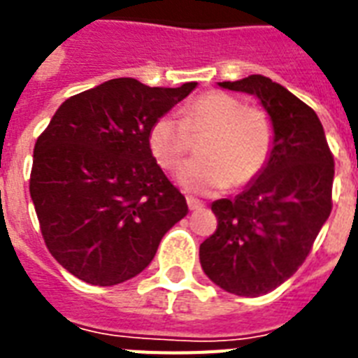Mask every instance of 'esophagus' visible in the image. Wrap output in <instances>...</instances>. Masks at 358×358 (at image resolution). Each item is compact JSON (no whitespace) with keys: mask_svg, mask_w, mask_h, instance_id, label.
<instances>
[{"mask_svg":"<svg viewBox=\"0 0 358 358\" xmlns=\"http://www.w3.org/2000/svg\"><path fill=\"white\" fill-rule=\"evenodd\" d=\"M187 206H189V210H201V208H204V204L195 196H187Z\"/></svg>","mask_w":358,"mask_h":358,"instance_id":"1","label":"esophagus"}]
</instances>
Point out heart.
Returning a JSON list of instances; mask_svg holds the SVG:
<instances>
[{
  "instance_id": "obj_1",
  "label": "heart",
  "mask_w": 358,
  "mask_h": 358,
  "mask_svg": "<svg viewBox=\"0 0 358 358\" xmlns=\"http://www.w3.org/2000/svg\"><path fill=\"white\" fill-rule=\"evenodd\" d=\"M189 134L201 141V157L180 169V184L195 193H215L227 185L245 187L267 167L275 146V124L262 108L241 98L208 91L185 108L184 119L167 113L148 129V146L159 167L174 171L189 150Z\"/></svg>"
}]
</instances>
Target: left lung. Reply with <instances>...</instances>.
Returning a JSON list of instances; mask_svg holds the SVG:
<instances>
[{"label": "left lung", "instance_id": "8db88e82", "mask_svg": "<svg viewBox=\"0 0 358 358\" xmlns=\"http://www.w3.org/2000/svg\"><path fill=\"white\" fill-rule=\"evenodd\" d=\"M256 94L275 124L267 167L234 201L212 204L217 229L201 243V266L241 297L271 292L310 255L333 210L334 157L310 106L266 76L219 83Z\"/></svg>", "mask_w": 358, "mask_h": 358}]
</instances>
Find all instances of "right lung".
<instances>
[{
    "mask_svg": "<svg viewBox=\"0 0 358 358\" xmlns=\"http://www.w3.org/2000/svg\"><path fill=\"white\" fill-rule=\"evenodd\" d=\"M176 89L117 78L70 96L38 135L29 193L48 250L94 286L139 275L187 213L148 146L152 122L184 100Z\"/></svg>",
    "mask_w": 358,
    "mask_h": 358,
    "instance_id": "right-lung-1",
    "label": "right lung"
}]
</instances>
